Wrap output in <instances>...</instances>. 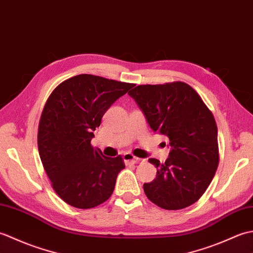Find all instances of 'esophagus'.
<instances>
[{
  "mask_svg": "<svg viewBox=\"0 0 253 253\" xmlns=\"http://www.w3.org/2000/svg\"><path fill=\"white\" fill-rule=\"evenodd\" d=\"M123 159L125 163H133V164L139 163L141 161V159L135 157V155H132L131 153H125L123 155Z\"/></svg>",
  "mask_w": 253,
  "mask_h": 253,
  "instance_id": "esophagus-1",
  "label": "esophagus"
}]
</instances>
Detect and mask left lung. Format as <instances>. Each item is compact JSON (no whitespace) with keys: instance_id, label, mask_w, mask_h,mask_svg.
<instances>
[{"instance_id":"1","label":"left lung","mask_w":253,"mask_h":253,"mask_svg":"<svg viewBox=\"0 0 253 253\" xmlns=\"http://www.w3.org/2000/svg\"><path fill=\"white\" fill-rule=\"evenodd\" d=\"M150 127L169 139L165 163L149 162L157 177L143 185L148 199L165 210H180L197 202L211 184L218 166L217 126L212 112L189 84L175 82L141 84L128 92Z\"/></svg>"}]
</instances>
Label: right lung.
<instances>
[{"mask_svg":"<svg viewBox=\"0 0 253 253\" xmlns=\"http://www.w3.org/2000/svg\"><path fill=\"white\" fill-rule=\"evenodd\" d=\"M94 75H77L53 90L42 111L38 149L53 189L63 201L91 209L109 199L124 160L91 146L104 113L133 87Z\"/></svg>","mask_w":253,"mask_h":253,"instance_id":"1","label":"right lung"}]
</instances>
